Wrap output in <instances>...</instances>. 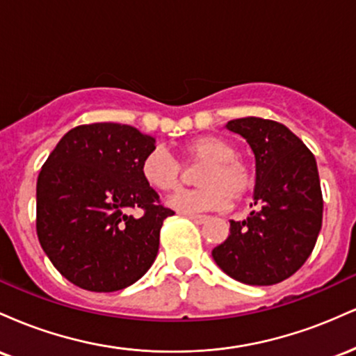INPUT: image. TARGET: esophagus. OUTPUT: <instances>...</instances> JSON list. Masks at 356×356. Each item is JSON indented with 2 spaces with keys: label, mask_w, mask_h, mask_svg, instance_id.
Here are the masks:
<instances>
[{
  "label": "esophagus",
  "mask_w": 356,
  "mask_h": 356,
  "mask_svg": "<svg viewBox=\"0 0 356 356\" xmlns=\"http://www.w3.org/2000/svg\"><path fill=\"white\" fill-rule=\"evenodd\" d=\"M186 218L194 220L195 224H204L207 219H209L207 216H204V214H186Z\"/></svg>",
  "instance_id": "34e87169"
}]
</instances>
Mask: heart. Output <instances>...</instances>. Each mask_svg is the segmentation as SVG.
<instances>
[{
	"label": "heart",
	"mask_w": 356,
	"mask_h": 356,
	"mask_svg": "<svg viewBox=\"0 0 356 356\" xmlns=\"http://www.w3.org/2000/svg\"><path fill=\"white\" fill-rule=\"evenodd\" d=\"M182 155L191 164H204L197 175L201 187L194 191H179L167 199L170 209L182 214L220 209L229 199L239 201L251 191L252 172L238 157V149L226 138L202 136L182 147ZM147 186L155 191L169 192L182 182V167L164 149H155L144 157L140 165Z\"/></svg>",
	"instance_id": "obj_1"
}]
</instances>
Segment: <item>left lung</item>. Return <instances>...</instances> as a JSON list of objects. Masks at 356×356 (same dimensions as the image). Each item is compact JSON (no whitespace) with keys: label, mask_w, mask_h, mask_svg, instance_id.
Masks as SVG:
<instances>
[{"label":"left lung","mask_w":356,"mask_h":356,"mask_svg":"<svg viewBox=\"0 0 356 356\" xmlns=\"http://www.w3.org/2000/svg\"><path fill=\"white\" fill-rule=\"evenodd\" d=\"M226 129L246 138L256 161L254 206L231 220L229 236L212 249L216 264L244 284L281 283L312 254L323 220V195L312 150L288 127L246 117Z\"/></svg>","instance_id":"1"}]
</instances>
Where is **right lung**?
Instances as JSON below:
<instances>
[{"instance_id":"1","label":"right lung","mask_w":356,"mask_h":356,"mask_svg":"<svg viewBox=\"0 0 356 356\" xmlns=\"http://www.w3.org/2000/svg\"><path fill=\"white\" fill-rule=\"evenodd\" d=\"M152 150L155 138L136 127L102 122L72 129L48 155L36 182V234L70 283L118 291L152 266L162 222L174 214L142 177Z\"/></svg>"}]
</instances>
